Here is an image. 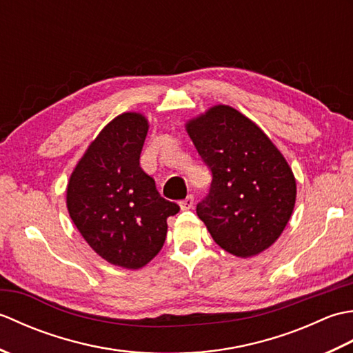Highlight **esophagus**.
<instances>
[{
    "label": "esophagus",
    "instance_id": "1",
    "mask_svg": "<svg viewBox=\"0 0 353 353\" xmlns=\"http://www.w3.org/2000/svg\"><path fill=\"white\" fill-rule=\"evenodd\" d=\"M179 205H181L182 211H188V209H191V208L194 206V197H192V196H188L185 200H182Z\"/></svg>",
    "mask_w": 353,
    "mask_h": 353
}]
</instances>
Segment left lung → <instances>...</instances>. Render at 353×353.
<instances>
[{"instance_id": "obj_1", "label": "left lung", "mask_w": 353, "mask_h": 353, "mask_svg": "<svg viewBox=\"0 0 353 353\" xmlns=\"http://www.w3.org/2000/svg\"><path fill=\"white\" fill-rule=\"evenodd\" d=\"M212 171L199 219L221 249L250 258L281 236L296 203V179L283 154L241 112L216 104L185 124Z\"/></svg>"}]
</instances>
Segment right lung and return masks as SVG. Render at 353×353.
<instances>
[{"label": "right lung", "instance_id": "1", "mask_svg": "<svg viewBox=\"0 0 353 353\" xmlns=\"http://www.w3.org/2000/svg\"><path fill=\"white\" fill-rule=\"evenodd\" d=\"M148 119L124 112L104 125L71 172L66 208L91 249L123 268L138 270L161 252L167 219L179 212L139 167Z\"/></svg>", "mask_w": 353, "mask_h": 353}]
</instances>
